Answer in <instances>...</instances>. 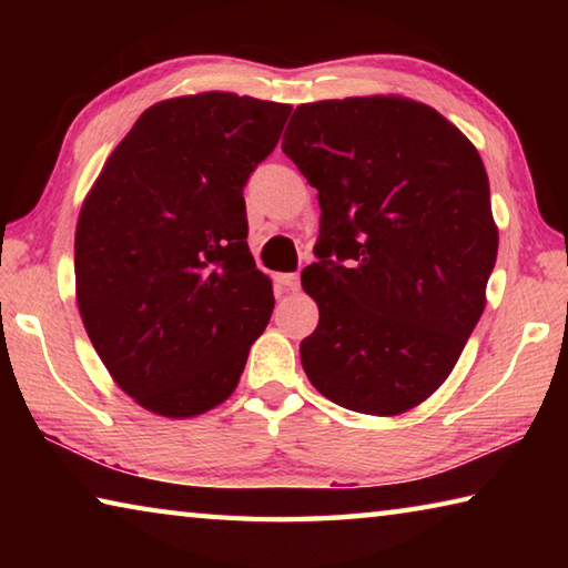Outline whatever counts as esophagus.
Here are the masks:
<instances>
[{
  "label": "esophagus",
  "instance_id": "34e87169",
  "mask_svg": "<svg viewBox=\"0 0 568 568\" xmlns=\"http://www.w3.org/2000/svg\"><path fill=\"white\" fill-rule=\"evenodd\" d=\"M277 283H281L285 291H297V287H301V273H281L277 275Z\"/></svg>",
  "mask_w": 568,
  "mask_h": 568
}]
</instances>
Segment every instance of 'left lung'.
<instances>
[{
	"mask_svg": "<svg viewBox=\"0 0 568 568\" xmlns=\"http://www.w3.org/2000/svg\"><path fill=\"white\" fill-rule=\"evenodd\" d=\"M283 152L321 203L305 376L343 408L398 416L448 378L484 313L498 253L484 162L434 108L381 94L301 104Z\"/></svg>",
	"mask_w": 568,
	"mask_h": 568,
	"instance_id": "1",
	"label": "left lung"
}]
</instances>
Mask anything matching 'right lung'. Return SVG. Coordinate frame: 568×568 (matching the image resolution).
I'll return each instance as SVG.
<instances>
[{
	"label": "right lung",
	"mask_w": 568,
	"mask_h": 568,
	"mask_svg": "<svg viewBox=\"0 0 568 568\" xmlns=\"http://www.w3.org/2000/svg\"><path fill=\"white\" fill-rule=\"evenodd\" d=\"M291 104L203 92L140 114L84 200L77 305L114 383L168 418L235 390L271 321V277L247 247L243 187Z\"/></svg>",
	"instance_id": "right-lung-1"
}]
</instances>
